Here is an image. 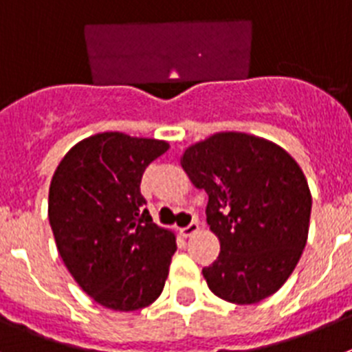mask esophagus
Masks as SVG:
<instances>
[{"label":"esophagus","mask_w":352,"mask_h":352,"mask_svg":"<svg viewBox=\"0 0 352 352\" xmlns=\"http://www.w3.org/2000/svg\"><path fill=\"white\" fill-rule=\"evenodd\" d=\"M197 231H199V222H192L186 227H183L182 234L185 236V238H190V236H194Z\"/></svg>","instance_id":"obj_1"}]
</instances>
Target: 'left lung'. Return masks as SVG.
Masks as SVG:
<instances>
[{"instance_id":"8db88e82","label":"left lung","mask_w":352,"mask_h":352,"mask_svg":"<svg viewBox=\"0 0 352 352\" xmlns=\"http://www.w3.org/2000/svg\"><path fill=\"white\" fill-rule=\"evenodd\" d=\"M182 167L208 194L206 220L220 254L203 268L213 294L236 305L272 296L296 268L309 238L312 195L296 160L243 132L188 146Z\"/></svg>"}]
</instances>
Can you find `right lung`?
<instances>
[{
  "label": "right lung",
  "mask_w": 352,
  "mask_h": 352,
  "mask_svg": "<svg viewBox=\"0 0 352 352\" xmlns=\"http://www.w3.org/2000/svg\"><path fill=\"white\" fill-rule=\"evenodd\" d=\"M167 149L158 139L96 133L54 170L49 223L56 247L74 280L105 309H144L166 285L176 236L153 222L141 179Z\"/></svg>",
  "instance_id": "right-lung-1"
}]
</instances>
